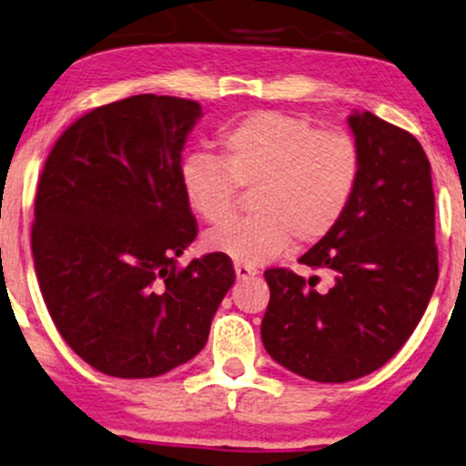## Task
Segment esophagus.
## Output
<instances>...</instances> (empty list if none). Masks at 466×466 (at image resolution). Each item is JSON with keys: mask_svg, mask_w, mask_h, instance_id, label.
I'll return each mask as SVG.
<instances>
[{"mask_svg": "<svg viewBox=\"0 0 466 466\" xmlns=\"http://www.w3.org/2000/svg\"><path fill=\"white\" fill-rule=\"evenodd\" d=\"M234 270H237L238 279H249V277L258 275V268L249 267V264H234Z\"/></svg>", "mask_w": 466, "mask_h": 466, "instance_id": "1", "label": "esophagus"}]
</instances>
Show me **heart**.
Returning <instances> with one entry per match:
<instances>
[{
  "mask_svg": "<svg viewBox=\"0 0 466 466\" xmlns=\"http://www.w3.org/2000/svg\"><path fill=\"white\" fill-rule=\"evenodd\" d=\"M219 155L191 152L180 163L182 198L208 226L237 213L238 187L251 189V217L206 237L210 251L262 264L299 243L331 234L355 199L361 152L344 131H322L301 116L253 111L217 135Z\"/></svg>",
  "mask_w": 466,
  "mask_h": 466,
  "instance_id": "1",
  "label": "heart"
}]
</instances>
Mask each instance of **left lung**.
Wrapping results in <instances>:
<instances>
[{
	"label": "left lung",
	"mask_w": 466,
	"mask_h": 466,
	"mask_svg": "<svg viewBox=\"0 0 466 466\" xmlns=\"http://www.w3.org/2000/svg\"><path fill=\"white\" fill-rule=\"evenodd\" d=\"M361 178L349 213L301 264L333 275L268 268L264 349L290 372L349 382L385 365L415 331L439 279L434 191L421 144L370 111L349 117Z\"/></svg>",
	"instance_id": "obj_1"
}]
</instances>
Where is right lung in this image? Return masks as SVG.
<instances>
[{
  "instance_id": "right-lung-1",
  "label": "right lung",
  "mask_w": 466,
  "mask_h": 466,
  "mask_svg": "<svg viewBox=\"0 0 466 466\" xmlns=\"http://www.w3.org/2000/svg\"><path fill=\"white\" fill-rule=\"evenodd\" d=\"M199 103L137 94L76 117L38 180L32 253L57 331L98 372L152 379L204 349L237 273L198 237L180 152Z\"/></svg>"
}]
</instances>
